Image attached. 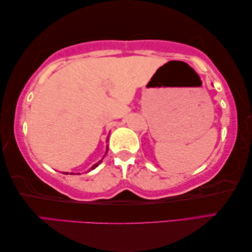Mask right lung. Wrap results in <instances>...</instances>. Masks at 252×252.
<instances>
[{
    "instance_id": "1",
    "label": "right lung",
    "mask_w": 252,
    "mask_h": 252,
    "mask_svg": "<svg viewBox=\"0 0 252 252\" xmlns=\"http://www.w3.org/2000/svg\"><path fill=\"white\" fill-rule=\"evenodd\" d=\"M107 151H108V147H107ZM106 153H107V152H106ZM100 163H101V160H99V162H98V163H96V164H94V166L92 167V170H94V168H96V167L98 166V165H99V164H100ZM89 171H90V170H89ZM64 174H69V173H67V172H65V173H64ZM70 174H72V173H70Z\"/></svg>"
}]
</instances>
